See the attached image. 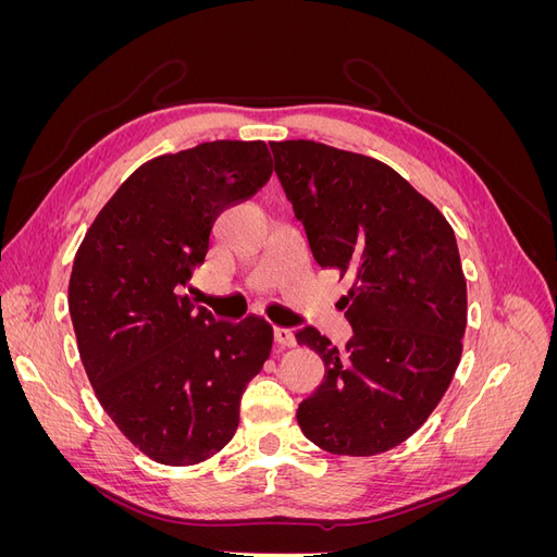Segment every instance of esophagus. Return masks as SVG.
Instances as JSON below:
<instances>
[{"label":"esophagus","mask_w":557,"mask_h":557,"mask_svg":"<svg viewBox=\"0 0 557 557\" xmlns=\"http://www.w3.org/2000/svg\"><path fill=\"white\" fill-rule=\"evenodd\" d=\"M274 342L281 348H293L295 346V334L293 330H285V327H274Z\"/></svg>","instance_id":"1"}]
</instances>
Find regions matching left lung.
<instances>
[{"instance_id": "obj_1", "label": "left lung", "mask_w": 557, "mask_h": 557, "mask_svg": "<svg viewBox=\"0 0 557 557\" xmlns=\"http://www.w3.org/2000/svg\"><path fill=\"white\" fill-rule=\"evenodd\" d=\"M274 170L315 262L350 278L352 336L295 334L325 379L299 404L309 442L369 458L407 442L442 401L462 356L467 281L444 213L393 166L315 141H272Z\"/></svg>"}]
</instances>
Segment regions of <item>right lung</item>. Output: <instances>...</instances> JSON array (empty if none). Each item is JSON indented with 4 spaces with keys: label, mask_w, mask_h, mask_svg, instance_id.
<instances>
[{
    "label": "right lung",
    "mask_w": 557,
    "mask_h": 557,
    "mask_svg": "<svg viewBox=\"0 0 557 557\" xmlns=\"http://www.w3.org/2000/svg\"><path fill=\"white\" fill-rule=\"evenodd\" d=\"M274 172L264 141H209L144 162L97 213L70 278L78 356L102 409L150 460H209L272 352L264 318L221 323L181 295L215 218Z\"/></svg>",
    "instance_id": "1"
}]
</instances>
